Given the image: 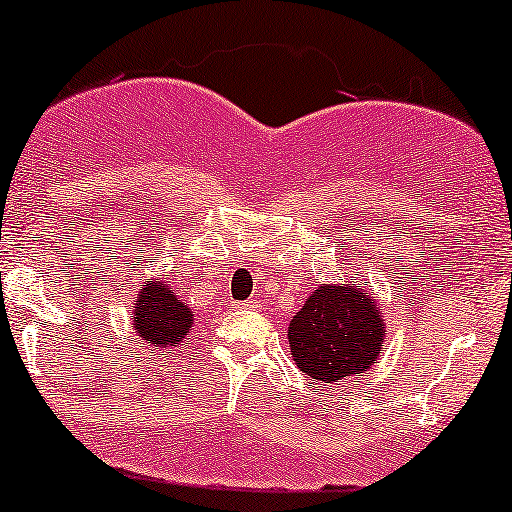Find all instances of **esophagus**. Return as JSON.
Returning a JSON list of instances; mask_svg holds the SVG:
<instances>
[{
  "label": "esophagus",
  "instance_id": "obj_1",
  "mask_svg": "<svg viewBox=\"0 0 512 512\" xmlns=\"http://www.w3.org/2000/svg\"><path fill=\"white\" fill-rule=\"evenodd\" d=\"M258 302L256 300H244V302H237V309H256Z\"/></svg>",
  "mask_w": 512,
  "mask_h": 512
}]
</instances>
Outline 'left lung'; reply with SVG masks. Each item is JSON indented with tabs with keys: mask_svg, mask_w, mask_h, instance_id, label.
Listing matches in <instances>:
<instances>
[{
	"mask_svg": "<svg viewBox=\"0 0 512 512\" xmlns=\"http://www.w3.org/2000/svg\"><path fill=\"white\" fill-rule=\"evenodd\" d=\"M287 338L295 365L314 382L360 375L375 363L384 341L380 304L360 283L321 285L292 317Z\"/></svg>",
	"mask_w": 512,
	"mask_h": 512,
	"instance_id": "left-lung-1",
	"label": "left lung"
}]
</instances>
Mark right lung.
Segmentation results:
<instances>
[{"label":"right lung","mask_w":512,"mask_h":512,"mask_svg":"<svg viewBox=\"0 0 512 512\" xmlns=\"http://www.w3.org/2000/svg\"><path fill=\"white\" fill-rule=\"evenodd\" d=\"M191 326V307L162 280H147L132 309V329L137 336L152 346L169 348L183 343Z\"/></svg>","instance_id":"1"}]
</instances>
